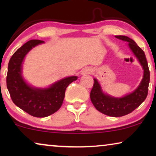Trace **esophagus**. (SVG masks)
Masks as SVG:
<instances>
[{
    "label": "esophagus",
    "mask_w": 156,
    "mask_h": 156,
    "mask_svg": "<svg viewBox=\"0 0 156 156\" xmlns=\"http://www.w3.org/2000/svg\"><path fill=\"white\" fill-rule=\"evenodd\" d=\"M91 72H92V70H91L90 69H88V68H87V69H84V70H83V71H82V74H91Z\"/></svg>",
    "instance_id": "esophagus-1"
}]
</instances>
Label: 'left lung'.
<instances>
[{"label":"left lung","instance_id":"left-lung-1","mask_svg":"<svg viewBox=\"0 0 156 156\" xmlns=\"http://www.w3.org/2000/svg\"><path fill=\"white\" fill-rule=\"evenodd\" d=\"M115 37L129 43V48L142 66L144 75L141 82L131 93L122 97H114L104 93L99 82L94 78L90 98L93 105L99 112L109 116L119 117L131 113L146 99L150 82V72L144 52L133 40L124 35H116Z\"/></svg>","mask_w":156,"mask_h":156}]
</instances>
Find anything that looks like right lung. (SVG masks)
I'll return each instance as SVG.
<instances>
[{
  "instance_id": "obj_1",
  "label": "right lung",
  "mask_w": 156,
  "mask_h": 156,
  "mask_svg": "<svg viewBox=\"0 0 156 156\" xmlns=\"http://www.w3.org/2000/svg\"><path fill=\"white\" fill-rule=\"evenodd\" d=\"M44 41L31 40L20 47L10 58L6 78L7 88L13 103L35 117H46L61 107L68 85L77 80L76 76H67L45 88L31 86L23 76V63L26 55Z\"/></svg>"
}]
</instances>
